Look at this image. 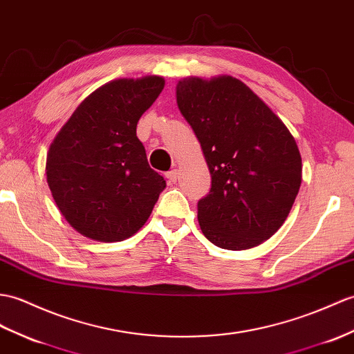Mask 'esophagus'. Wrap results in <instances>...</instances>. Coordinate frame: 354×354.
I'll return each mask as SVG.
<instances>
[{"mask_svg":"<svg viewBox=\"0 0 354 354\" xmlns=\"http://www.w3.org/2000/svg\"><path fill=\"white\" fill-rule=\"evenodd\" d=\"M166 178L169 179V183H175L176 178H178V170L174 169V170H169L166 174Z\"/></svg>","mask_w":354,"mask_h":354,"instance_id":"34e87169","label":"esophagus"}]
</instances>
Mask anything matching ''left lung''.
<instances>
[{"label":"left lung","mask_w":354,"mask_h":354,"mask_svg":"<svg viewBox=\"0 0 354 354\" xmlns=\"http://www.w3.org/2000/svg\"><path fill=\"white\" fill-rule=\"evenodd\" d=\"M176 102L211 174L209 193L197 202L203 235L227 250L268 240L301 184V157L288 128L232 77L179 81Z\"/></svg>","instance_id":"left-lung-1"}]
</instances>
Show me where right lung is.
Returning a JSON list of instances; mask_svg holds the SVG:
<instances>
[{
  "mask_svg": "<svg viewBox=\"0 0 354 354\" xmlns=\"http://www.w3.org/2000/svg\"><path fill=\"white\" fill-rule=\"evenodd\" d=\"M162 87L160 77L111 81L86 97L54 138L48 185L80 234L122 241L149 218L166 180L147 164L136 129Z\"/></svg>",
  "mask_w": 354,
  "mask_h": 354,
  "instance_id": "1",
  "label": "right lung"
}]
</instances>
